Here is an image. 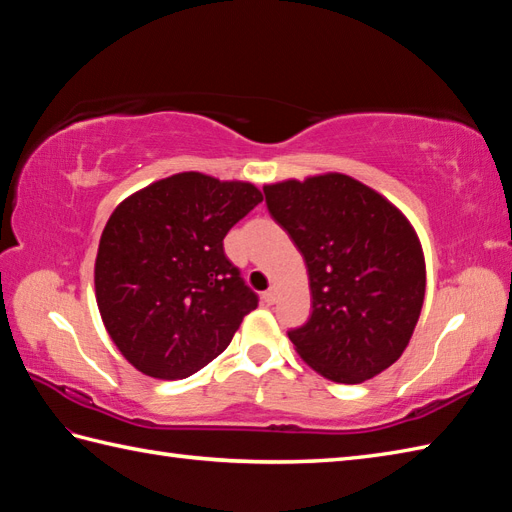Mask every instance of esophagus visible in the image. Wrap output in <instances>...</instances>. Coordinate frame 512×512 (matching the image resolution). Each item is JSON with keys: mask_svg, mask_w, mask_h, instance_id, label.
<instances>
[{"mask_svg": "<svg viewBox=\"0 0 512 512\" xmlns=\"http://www.w3.org/2000/svg\"><path fill=\"white\" fill-rule=\"evenodd\" d=\"M264 301L268 303V306H273V303L277 301V288H268V290L264 292Z\"/></svg>", "mask_w": 512, "mask_h": 512, "instance_id": "esophagus-1", "label": "esophagus"}]
</instances>
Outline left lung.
<instances>
[{
	"mask_svg": "<svg viewBox=\"0 0 512 512\" xmlns=\"http://www.w3.org/2000/svg\"><path fill=\"white\" fill-rule=\"evenodd\" d=\"M266 204L306 259L312 314L288 336L332 383L385 372L416 328L427 270L411 222L345 173L266 184Z\"/></svg>",
	"mask_w": 512,
	"mask_h": 512,
	"instance_id": "obj_1",
	"label": "left lung"
}]
</instances>
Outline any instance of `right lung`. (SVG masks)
<instances>
[{
  "label": "right lung",
  "instance_id": "right-lung-1",
  "mask_svg": "<svg viewBox=\"0 0 512 512\" xmlns=\"http://www.w3.org/2000/svg\"><path fill=\"white\" fill-rule=\"evenodd\" d=\"M264 200L255 184L184 171L129 195L107 220L94 264L101 319L138 372L178 380L220 356L257 295L224 237Z\"/></svg>",
  "mask_w": 512,
  "mask_h": 512
}]
</instances>
